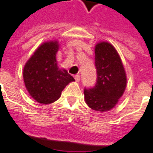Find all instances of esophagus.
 <instances>
[{"label":"esophagus","instance_id":"1","mask_svg":"<svg viewBox=\"0 0 153 153\" xmlns=\"http://www.w3.org/2000/svg\"><path fill=\"white\" fill-rule=\"evenodd\" d=\"M74 79H75V80H76V82H79V80H80L79 74H75V75H74Z\"/></svg>","mask_w":153,"mask_h":153}]
</instances>
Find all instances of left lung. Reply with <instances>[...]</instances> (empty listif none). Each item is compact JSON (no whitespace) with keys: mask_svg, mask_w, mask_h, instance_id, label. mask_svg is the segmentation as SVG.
<instances>
[{"mask_svg":"<svg viewBox=\"0 0 153 153\" xmlns=\"http://www.w3.org/2000/svg\"><path fill=\"white\" fill-rule=\"evenodd\" d=\"M95 85L84 88L88 106L97 111L113 108L126 87V74L120 56L112 45L100 42L95 47Z\"/></svg>","mask_w":153,"mask_h":153,"instance_id":"1","label":"left lung"}]
</instances>
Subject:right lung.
<instances>
[{"mask_svg":"<svg viewBox=\"0 0 153 153\" xmlns=\"http://www.w3.org/2000/svg\"><path fill=\"white\" fill-rule=\"evenodd\" d=\"M57 42H45L38 47L24 68L26 88L37 102L42 104L56 101L65 87L74 81L67 70L57 66Z\"/></svg>","mask_w":153,"mask_h":153,"instance_id":"add662e5","label":"right lung"}]
</instances>
